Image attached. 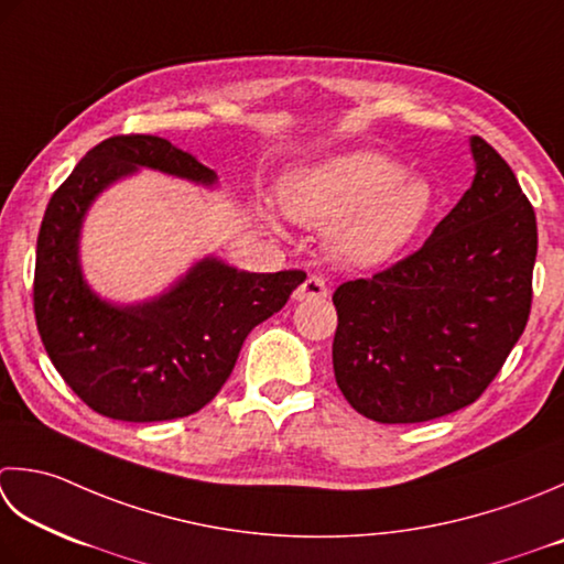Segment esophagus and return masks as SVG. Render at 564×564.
<instances>
[{"instance_id":"34e87169","label":"esophagus","mask_w":564,"mask_h":564,"mask_svg":"<svg viewBox=\"0 0 564 564\" xmlns=\"http://www.w3.org/2000/svg\"><path fill=\"white\" fill-rule=\"evenodd\" d=\"M295 301H319V297H327V285L319 275H307L303 285H297L293 293Z\"/></svg>"}]
</instances>
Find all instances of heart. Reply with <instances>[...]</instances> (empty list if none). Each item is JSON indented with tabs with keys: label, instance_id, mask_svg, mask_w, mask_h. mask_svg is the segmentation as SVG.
I'll use <instances>...</instances> for the list:
<instances>
[{
	"label": "heart",
	"instance_id": "obj_1",
	"mask_svg": "<svg viewBox=\"0 0 564 564\" xmlns=\"http://www.w3.org/2000/svg\"><path fill=\"white\" fill-rule=\"evenodd\" d=\"M281 203L295 223L327 229V251L339 267L373 269L415 237L433 187L381 153L355 151L293 171Z\"/></svg>",
	"mask_w": 564,
	"mask_h": 564
}]
</instances>
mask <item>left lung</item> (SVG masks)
Masks as SVG:
<instances>
[{
    "mask_svg": "<svg viewBox=\"0 0 564 564\" xmlns=\"http://www.w3.org/2000/svg\"><path fill=\"white\" fill-rule=\"evenodd\" d=\"M474 181L425 245L333 295L339 391L377 423H423L474 403L523 335L535 213L511 165L469 139Z\"/></svg>",
    "mask_w": 564,
    "mask_h": 564,
    "instance_id": "8db88e82",
    "label": "left lung"
}]
</instances>
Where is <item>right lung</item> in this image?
Here are the masks:
<instances>
[{"instance_id": "add662e5", "label": "right lung", "mask_w": 564, "mask_h": 564, "mask_svg": "<svg viewBox=\"0 0 564 564\" xmlns=\"http://www.w3.org/2000/svg\"><path fill=\"white\" fill-rule=\"evenodd\" d=\"M139 169L217 185L215 171L161 137L97 143L43 215L33 313L53 367L93 411L156 423L197 413L215 399L247 335L289 303L305 273H251L205 257L151 301L117 305L99 297L80 267L85 215L109 185Z\"/></svg>"}]
</instances>
